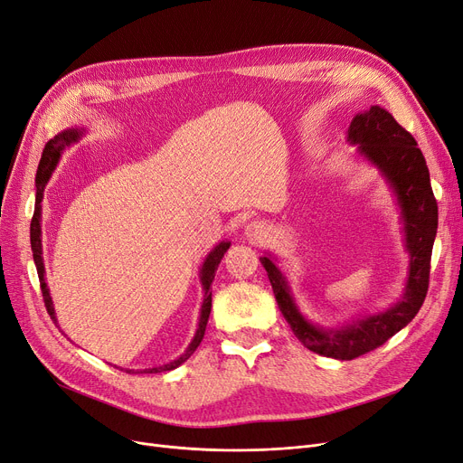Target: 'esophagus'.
Returning <instances> with one entry per match:
<instances>
[{"instance_id":"1","label":"esophagus","mask_w":463,"mask_h":463,"mask_svg":"<svg viewBox=\"0 0 463 463\" xmlns=\"http://www.w3.org/2000/svg\"><path fill=\"white\" fill-rule=\"evenodd\" d=\"M243 235H245V239L249 241V243L258 245V243H261L263 237H268V228H266V224L260 222V220H252V222H249L245 226Z\"/></svg>"}]
</instances>
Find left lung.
Listing matches in <instances>:
<instances>
[{
  "mask_svg": "<svg viewBox=\"0 0 463 463\" xmlns=\"http://www.w3.org/2000/svg\"><path fill=\"white\" fill-rule=\"evenodd\" d=\"M346 143L356 148V156L375 167L388 184L400 209L403 247L409 254L407 279L402 298L388 309L350 318L339 326H318L305 317L294 298L279 258L266 252L260 261L266 268L279 309L290 324L294 335L309 350L335 360H354L384 345L420 311L430 280V260L437 235V202L430 171L414 137L381 105L352 118Z\"/></svg>",
  "mask_w": 463,
  "mask_h": 463,
  "instance_id": "8db88e82",
  "label": "left lung"
}]
</instances>
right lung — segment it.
Instances as JSON below:
<instances>
[{"instance_id": "add662e5", "label": "right lung", "mask_w": 463, "mask_h": 463, "mask_svg": "<svg viewBox=\"0 0 463 463\" xmlns=\"http://www.w3.org/2000/svg\"><path fill=\"white\" fill-rule=\"evenodd\" d=\"M88 134L86 128H68L60 131L58 136H54V139H51L43 150V156L37 167V177H35V211H33V218H32V226H30V239H32V252H33V261H35V268H37V275H39V282H41V292H43V299H45L47 305V311L51 315V318L54 322H58L56 318V311H54V303L51 298V290L47 286L45 280V260H43V235H41V211H43V192H45V186L51 179L52 171L58 165V160L61 158V152L79 143L84 136ZM230 241H220V243L205 256L202 268H200V282H202V288H203V301H202V309H200V320H197V329L195 334L190 341V345L186 346V350L179 358H175L167 364L156 365V367H148V369H126V373H164V371H171V369H177L181 364H184L192 354L194 350L200 346L203 335H205V327H207V320L211 315V301H213V292H211V284L214 280V273L218 269V263L220 260L224 258L226 250L230 249ZM117 367V365H115Z\"/></svg>"}]
</instances>
